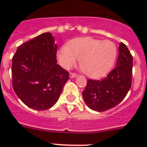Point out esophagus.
I'll return each mask as SVG.
<instances>
[{
  "instance_id": "1",
  "label": "esophagus",
  "mask_w": 147,
  "mask_h": 147,
  "mask_svg": "<svg viewBox=\"0 0 147 147\" xmlns=\"http://www.w3.org/2000/svg\"><path fill=\"white\" fill-rule=\"evenodd\" d=\"M69 77L71 78H76V77H77V75L75 73H72V72H70V73H69Z\"/></svg>"
}]
</instances>
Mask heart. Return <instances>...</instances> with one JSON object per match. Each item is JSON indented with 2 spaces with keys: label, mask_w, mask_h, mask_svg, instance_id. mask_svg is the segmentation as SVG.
I'll return each mask as SVG.
<instances>
[{
  "label": "heart",
  "mask_w": 147,
  "mask_h": 147,
  "mask_svg": "<svg viewBox=\"0 0 147 147\" xmlns=\"http://www.w3.org/2000/svg\"><path fill=\"white\" fill-rule=\"evenodd\" d=\"M117 54L116 45L109 40L93 37L77 38L68 45L60 47L57 53L59 64L70 69L80 59V67L90 78H98L105 76L114 65Z\"/></svg>",
  "instance_id": "1"
}]
</instances>
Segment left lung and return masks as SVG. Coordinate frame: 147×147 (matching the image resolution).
<instances>
[{
	"label": "left lung",
	"instance_id": "obj_1",
	"mask_svg": "<svg viewBox=\"0 0 147 147\" xmlns=\"http://www.w3.org/2000/svg\"><path fill=\"white\" fill-rule=\"evenodd\" d=\"M101 80L88 79L82 92L90 109L102 112L115 107L125 98L132 82L133 57L125 44L120 42L116 65Z\"/></svg>",
	"mask_w": 147,
	"mask_h": 147
}]
</instances>
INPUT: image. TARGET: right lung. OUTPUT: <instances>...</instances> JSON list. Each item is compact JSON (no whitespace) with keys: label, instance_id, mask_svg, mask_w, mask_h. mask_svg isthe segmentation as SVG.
<instances>
[{"label":"right lung","instance_id":"1","mask_svg":"<svg viewBox=\"0 0 147 147\" xmlns=\"http://www.w3.org/2000/svg\"><path fill=\"white\" fill-rule=\"evenodd\" d=\"M56 53L54 37L45 33L20 45L13 56V88L30 108H51L69 80V72L57 64Z\"/></svg>","mask_w":147,"mask_h":147}]
</instances>
